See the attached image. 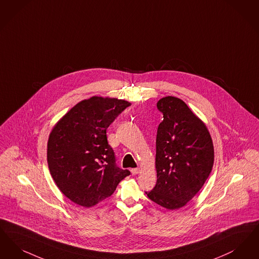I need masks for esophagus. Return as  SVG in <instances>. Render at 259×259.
Segmentation results:
<instances>
[{
	"instance_id": "esophagus-1",
	"label": "esophagus",
	"mask_w": 259,
	"mask_h": 259,
	"mask_svg": "<svg viewBox=\"0 0 259 259\" xmlns=\"http://www.w3.org/2000/svg\"><path fill=\"white\" fill-rule=\"evenodd\" d=\"M132 173H133V175H136V174H138L139 172H140V169L139 168H133L132 170Z\"/></svg>"
}]
</instances>
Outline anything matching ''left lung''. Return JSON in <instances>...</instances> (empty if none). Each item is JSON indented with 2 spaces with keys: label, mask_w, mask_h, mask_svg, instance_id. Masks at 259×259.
I'll return each mask as SVG.
<instances>
[{
  "label": "left lung",
  "mask_w": 259,
  "mask_h": 259,
  "mask_svg": "<svg viewBox=\"0 0 259 259\" xmlns=\"http://www.w3.org/2000/svg\"><path fill=\"white\" fill-rule=\"evenodd\" d=\"M163 114L157 134V184L147 196L169 209L185 206L200 191L214 164V146L202 121L175 97L159 100Z\"/></svg>",
  "instance_id": "1"
}]
</instances>
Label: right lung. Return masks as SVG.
Instances as JSON below:
<instances>
[{
    "label": "right lung",
    "instance_id": "add662e5",
    "mask_svg": "<svg viewBox=\"0 0 259 259\" xmlns=\"http://www.w3.org/2000/svg\"><path fill=\"white\" fill-rule=\"evenodd\" d=\"M132 105L128 101L93 97L73 106L53 127L47 162L57 187L68 199L92 207L111 196L128 176L108 144L106 130Z\"/></svg>",
    "mask_w": 259,
    "mask_h": 259
}]
</instances>
